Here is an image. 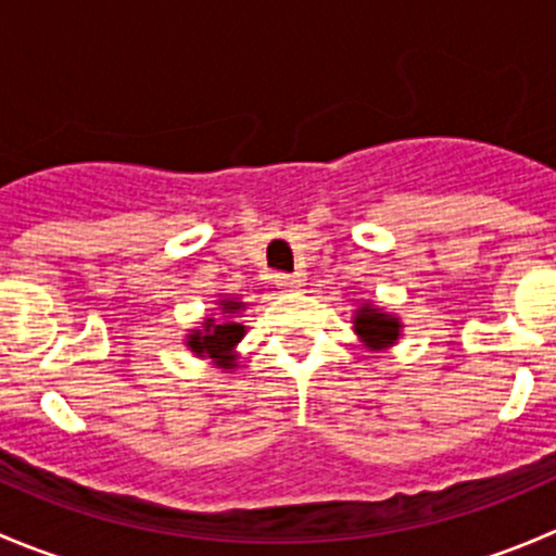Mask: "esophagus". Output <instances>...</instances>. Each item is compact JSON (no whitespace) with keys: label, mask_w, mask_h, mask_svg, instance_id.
Segmentation results:
<instances>
[{"label":"esophagus","mask_w":556,"mask_h":556,"mask_svg":"<svg viewBox=\"0 0 556 556\" xmlns=\"http://www.w3.org/2000/svg\"><path fill=\"white\" fill-rule=\"evenodd\" d=\"M271 285L279 290H293V288H301V277L299 274H271Z\"/></svg>","instance_id":"esophagus-1"}]
</instances>
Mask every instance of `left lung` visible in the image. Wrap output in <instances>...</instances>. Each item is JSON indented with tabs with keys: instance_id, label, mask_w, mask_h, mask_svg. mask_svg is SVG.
<instances>
[{
	"instance_id": "8db88e82",
	"label": "left lung",
	"mask_w": 556,
	"mask_h": 556,
	"mask_svg": "<svg viewBox=\"0 0 556 556\" xmlns=\"http://www.w3.org/2000/svg\"><path fill=\"white\" fill-rule=\"evenodd\" d=\"M355 333L361 336L363 344L368 350H387L397 341L401 336V319L395 314H387L382 309H374L371 304H363L361 309L355 312Z\"/></svg>"
}]
</instances>
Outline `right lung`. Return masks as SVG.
Instances as JSON below:
<instances>
[{
	"mask_svg": "<svg viewBox=\"0 0 556 556\" xmlns=\"http://www.w3.org/2000/svg\"><path fill=\"white\" fill-rule=\"evenodd\" d=\"M242 309V301L223 299L220 312L226 319L217 323V319L206 317L204 323H201V330H193L185 344L190 346V352H193L195 357H210V361H215L220 368H233V363H237V352L233 350H237V344L244 336V325L237 323L233 317Z\"/></svg>",
	"mask_w": 556,
	"mask_h": 556,
	"instance_id": "1",
	"label": "right lung"
}]
</instances>
